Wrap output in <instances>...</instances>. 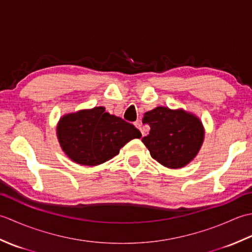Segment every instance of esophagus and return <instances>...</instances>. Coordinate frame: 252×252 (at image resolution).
Segmentation results:
<instances>
[{"mask_svg":"<svg viewBox=\"0 0 252 252\" xmlns=\"http://www.w3.org/2000/svg\"><path fill=\"white\" fill-rule=\"evenodd\" d=\"M134 125H135V126L137 127V129L138 130H140L141 132H142V135L144 136V135H145V132H144V129H143V127H142V125H141V123H140V121H137V122H135L134 123Z\"/></svg>","mask_w":252,"mask_h":252,"instance_id":"obj_1","label":"esophagus"}]
</instances>
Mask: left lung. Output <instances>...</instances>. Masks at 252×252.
<instances>
[{
    "mask_svg": "<svg viewBox=\"0 0 252 252\" xmlns=\"http://www.w3.org/2000/svg\"><path fill=\"white\" fill-rule=\"evenodd\" d=\"M151 126L142 138L151 156L169 169H180L192 161L205 140V127L196 115L184 109L159 106L144 114Z\"/></svg>",
    "mask_w": 252,
    "mask_h": 252,
    "instance_id": "left-lung-1",
    "label": "left lung"
}]
</instances>
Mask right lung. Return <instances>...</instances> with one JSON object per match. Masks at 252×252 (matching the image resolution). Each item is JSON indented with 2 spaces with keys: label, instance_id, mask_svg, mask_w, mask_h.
<instances>
[{
  "label": "right lung",
  "instance_id": "obj_1",
  "mask_svg": "<svg viewBox=\"0 0 252 252\" xmlns=\"http://www.w3.org/2000/svg\"><path fill=\"white\" fill-rule=\"evenodd\" d=\"M56 134L63 152L73 162L90 167L108 161L127 142L142 136L134 126L101 106L63 115Z\"/></svg>",
  "mask_w": 252,
  "mask_h": 252
}]
</instances>
